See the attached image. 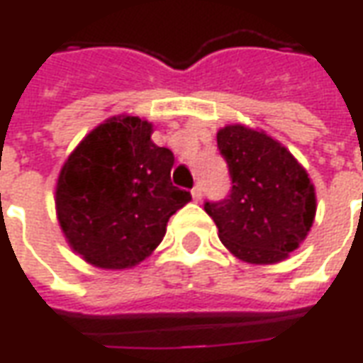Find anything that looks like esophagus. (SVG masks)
I'll list each match as a JSON object with an SVG mask.
<instances>
[{
	"label": "esophagus",
	"instance_id": "obj_1",
	"mask_svg": "<svg viewBox=\"0 0 363 363\" xmlns=\"http://www.w3.org/2000/svg\"><path fill=\"white\" fill-rule=\"evenodd\" d=\"M192 198H194V200H202V186H200V184H196V186H194V189H192Z\"/></svg>",
	"mask_w": 363,
	"mask_h": 363
}]
</instances>
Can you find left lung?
I'll return each mask as SVG.
<instances>
[{
    "instance_id": "obj_1",
    "label": "left lung",
    "mask_w": 363,
    "mask_h": 363,
    "mask_svg": "<svg viewBox=\"0 0 363 363\" xmlns=\"http://www.w3.org/2000/svg\"><path fill=\"white\" fill-rule=\"evenodd\" d=\"M218 147L228 161L231 190L220 202H206L204 210L221 243L251 264L288 259L317 212L307 171L281 143L241 124L221 128Z\"/></svg>"
}]
</instances>
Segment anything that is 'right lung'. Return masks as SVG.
I'll return each mask as SVG.
<instances>
[{"mask_svg":"<svg viewBox=\"0 0 363 363\" xmlns=\"http://www.w3.org/2000/svg\"><path fill=\"white\" fill-rule=\"evenodd\" d=\"M138 116H114L83 138L62 167L56 212L67 243L89 264L132 268L150 257L167 221L192 196L171 182L174 155Z\"/></svg>","mask_w":363,"mask_h":363,"instance_id":"obj_1","label":"right lung"}]
</instances>
